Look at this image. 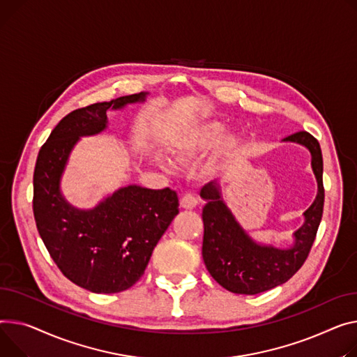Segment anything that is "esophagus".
<instances>
[{
    "mask_svg": "<svg viewBox=\"0 0 357 357\" xmlns=\"http://www.w3.org/2000/svg\"><path fill=\"white\" fill-rule=\"evenodd\" d=\"M198 204L197 201V197L192 194V192H185L182 194L181 197V206L185 208V209H192L195 208Z\"/></svg>",
    "mask_w": 357,
    "mask_h": 357,
    "instance_id": "34e87169",
    "label": "esophagus"
}]
</instances>
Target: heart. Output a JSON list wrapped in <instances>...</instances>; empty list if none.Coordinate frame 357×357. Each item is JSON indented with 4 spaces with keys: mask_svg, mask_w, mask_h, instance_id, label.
<instances>
[{
    "mask_svg": "<svg viewBox=\"0 0 357 357\" xmlns=\"http://www.w3.org/2000/svg\"><path fill=\"white\" fill-rule=\"evenodd\" d=\"M224 126L220 122H208L198 126L192 132H188L182 137V148L189 152L209 149L215 146L222 137Z\"/></svg>",
    "mask_w": 357,
    "mask_h": 357,
    "instance_id": "1",
    "label": "heart"
}]
</instances>
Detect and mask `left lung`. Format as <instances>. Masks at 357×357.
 I'll list each match as a JSON object with an SVG mask.
<instances>
[{
  "instance_id": "left-lung-1",
  "label": "left lung",
  "mask_w": 357,
  "mask_h": 357,
  "mask_svg": "<svg viewBox=\"0 0 357 357\" xmlns=\"http://www.w3.org/2000/svg\"><path fill=\"white\" fill-rule=\"evenodd\" d=\"M284 140L297 142L312 152L319 185L317 198L304 212L305 222L296 231V244L291 248L277 250L255 244L222 202L215 183L205 185L201 191L206 201L202 209L204 263L212 278L228 291L251 296L289 281L304 264L316 240L324 206L321 149L308 132H297Z\"/></svg>"
}]
</instances>
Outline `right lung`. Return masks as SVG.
I'll list each match as a JSON object with an SVG mask.
<instances>
[{
  "instance_id": "obj_1",
  "label": "right lung",
  "mask_w": 357,
  "mask_h": 357,
  "mask_svg": "<svg viewBox=\"0 0 357 357\" xmlns=\"http://www.w3.org/2000/svg\"><path fill=\"white\" fill-rule=\"evenodd\" d=\"M144 99L145 93H136L70 112L37 156L33 212L38 234L63 275L93 293L130 289L179 212L178 195L169 188L130 185L90 211L70 206L60 194V176L79 136L102 132L110 107Z\"/></svg>"
}]
</instances>
